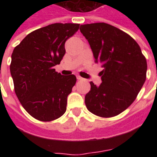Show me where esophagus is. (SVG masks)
<instances>
[{"label": "esophagus", "mask_w": 157, "mask_h": 157, "mask_svg": "<svg viewBox=\"0 0 157 157\" xmlns=\"http://www.w3.org/2000/svg\"><path fill=\"white\" fill-rule=\"evenodd\" d=\"M76 78H77V80H78V81L83 80V78H82V77H81V76H79V75H77V76H76Z\"/></svg>", "instance_id": "esophagus-1"}]
</instances>
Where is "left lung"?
<instances>
[{
    "instance_id": "8db88e82",
    "label": "left lung",
    "mask_w": 157,
    "mask_h": 157,
    "mask_svg": "<svg viewBox=\"0 0 157 157\" xmlns=\"http://www.w3.org/2000/svg\"><path fill=\"white\" fill-rule=\"evenodd\" d=\"M80 31L88 41L95 62L102 67V83L90 82L86 106L100 117L118 115L131 105L144 85L146 59L135 39L110 24H84Z\"/></svg>"
}]
</instances>
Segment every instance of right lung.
<instances>
[{
    "label": "right lung",
    "mask_w": 157,
    "mask_h": 157,
    "mask_svg": "<svg viewBox=\"0 0 157 157\" xmlns=\"http://www.w3.org/2000/svg\"><path fill=\"white\" fill-rule=\"evenodd\" d=\"M80 24L54 23L30 33L15 47L10 71L16 95L30 115L52 121L66 111L67 97L76 82L74 75L55 71L65 54V41Z\"/></svg>",
    "instance_id": "add662e5"
}]
</instances>
